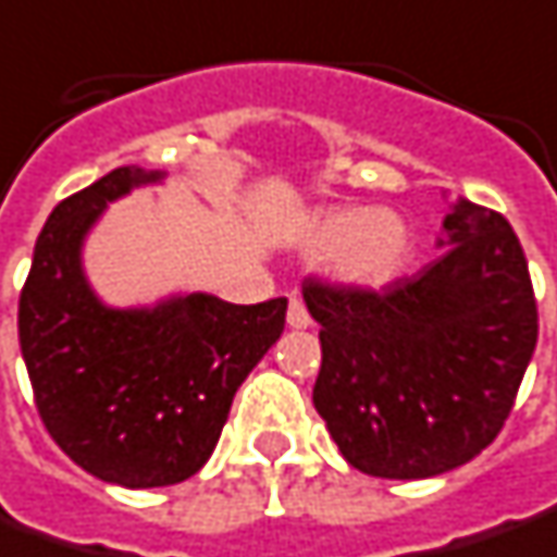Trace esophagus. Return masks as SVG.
<instances>
[{
    "instance_id": "esophagus-1",
    "label": "esophagus",
    "mask_w": 557,
    "mask_h": 557,
    "mask_svg": "<svg viewBox=\"0 0 557 557\" xmlns=\"http://www.w3.org/2000/svg\"><path fill=\"white\" fill-rule=\"evenodd\" d=\"M286 323H289L293 330H308V326H311V314H308V308H305V301H301V298H289Z\"/></svg>"
}]
</instances>
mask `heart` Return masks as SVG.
Wrapping results in <instances>:
<instances>
[{
  "label": "heart",
  "mask_w": 557,
  "mask_h": 557,
  "mask_svg": "<svg viewBox=\"0 0 557 557\" xmlns=\"http://www.w3.org/2000/svg\"><path fill=\"white\" fill-rule=\"evenodd\" d=\"M311 259H330L342 283L382 286L407 259V224L388 209H336L314 219L298 237Z\"/></svg>",
  "instance_id": "heart-1"
}]
</instances>
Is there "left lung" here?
Segmentation results:
<instances>
[{"label": "left lung", "instance_id": "left-lung-1", "mask_svg": "<svg viewBox=\"0 0 557 557\" xmlns=\"http://www.w3.org/2000/svg\"><path fill=\"white\" fill-rule=\"evenodd\" d=\"M444 249L382 293L305 280L323 363L314 407L373 478H434L499 434L536 348L524 249L499 212L453 200Z\"/></svg>", "mask_w": 557, "mask_h": 557}]
</instances>
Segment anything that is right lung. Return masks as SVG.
<instances>
[{"instance_id":"add662e5","label":"right lung","mask_w":557,"mask_h":557,"mask_svg":"<svg viewBox=\"0 0 557 557\" xmlns=\"http://www.w3.org/2000/svg\"><path fill=\"white\" fill-rule=\"evenodd\" d=\"M163 178L157 169L120 165L58 202L17 308L21 355L54 444L88 474L128 490L169 487L206 466L234 394L286 323V298L101 301L83 268L86 237L107 202Z\"/></svg>"}]
</instances>
